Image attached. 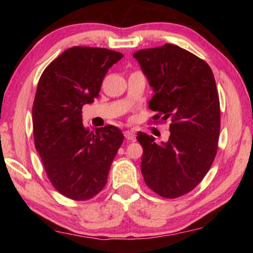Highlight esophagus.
<instances>
[{
    "label": "esophagus",
    "mask_w": 253,
    "mask_h": 253,
    "mask_svg": "<svg viewBox=\"0 0 253 253\" xmlns=\"http://www.w3.org/2000/svg\"><path fill=\"white\" fill-rule=\"evenodd\" d=\"M124 135H125L126 139H129V140H134L136 138L135 132L131 131V130H125V131H124Z\"/></svg>",
    "instance_id": "obj_1"
}]
</instances>
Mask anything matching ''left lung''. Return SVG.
Masks as SVG:
<instances>
[{
  "instance_id": "left-lung-1",
  "label": "left lung",
  "mask_w": 253,
  "mask_h": 253,
  "mask_svg": "<svg viewBox=\"0 0 253 253\" xmlns=\"http://www.w3.org/2000/svg\"><path fill=\"white\" fill-rule=\"evenodd\" d=\"M134 58L154 90L153 119L170 122L166 143L137 134L144 181L163 198H179L202 181L216 155L221 115L213 72L204 60L169 43L137 51Z\"/></svg>"
}]
</instances>
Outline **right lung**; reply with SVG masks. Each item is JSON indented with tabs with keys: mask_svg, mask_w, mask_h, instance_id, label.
<instances>
[{
	"mask_svg": "<svg viewBox=\"0 0 253 253\" xmlns=\"http://www.w3.org/2000/svg\"><path fill=\"white\" fill-rule=\"evenodd\" d=\"M124 55L105 48L74 46L45 68L32 107L34 145L51 184L75 201L105 187L124 135L113 125L90 131L83 107L98 97L105 75Z\"/></svg>",
	"mask_w": 253,
	"mask_h": 253,
	"instance_id": "add662e5",
	"label": "right lung"
}]
</instances>
